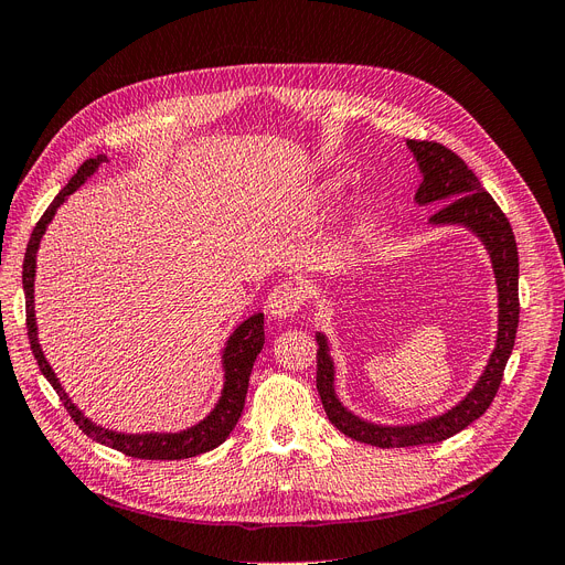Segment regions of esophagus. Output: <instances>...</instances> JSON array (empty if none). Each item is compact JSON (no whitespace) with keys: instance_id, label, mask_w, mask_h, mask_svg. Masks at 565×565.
Segmentation results:
<instances>
[{"instance_id":"esophagus-1","label":"esophagus","mask_w":565,"mask_h":565,"mask_svg":"<svg viewBox=\"0 0 565 565\" xmlns=\"http://www.w3.org/2000/svg\"><path fill=\"white\" fill-rule=\"evenodd\" d=\"M302 302H305L302 290L294 284L284 281L269 290L267 311H269V317H275V319H288V317L298 315Z\"/></svg>"}]
</instances>
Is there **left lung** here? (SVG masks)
I'll return each instance as SVG.
<instances>
[{
	"label": "left lung",
	"instance_id": "1",
	"mask_svg": "<svg viewBox=\"0 0 565 565\" xmlns=\"http://www.w3.org/2000/svg\"><path fill=\"white\" fill-rule=\"evenodd\" d=\"M407 146L419 162L424 177L414 200L419 204L440 206V212L430 216V223L463 225L472 230L489 250L498 286V338L482 377L456 407L419 424L380 426L351 414L340 403L335 393V365H332L328 353V340L323 332H317V388L330 424L351 440L380 449L435 445L477 422L489 409L500 382H503L519 326V254L508 216L500 212L495 200L484 191L472 170H468V164L447 146L416 139H407Z\"/></svg>",
	"mask_w": 565,
	"mask_h": 565
}]
</instances>
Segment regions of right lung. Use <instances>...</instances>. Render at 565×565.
<instances>
[{"instance_id":"1","label":"right lung","mask_w":565,"mask_h":565,"mask_svg":"<svg viewBox=\"0 0 565 565\" xmlns=\"http://www.w3.org/2000/svg\"><path fill=\"white\" fill-rule=\"evenodd\" d=\"M107 162V156H97L83 162L76 174L70 179V183L62 188L57 198L51 202V206L44 212V216L39 218L36 227L32 230V237L28 242L25 250V260H23V290H25V309H28V338L34 359L39 363V370L44 372V377L51 382V386L57 391L62 405L67 407L70 416L74 424L93 437L95 443L107 445L116 451H122L125 456L132 458H146V461H179V458H191L200 456L204 451H212L218 445L225 443V437L233 433L237 426L244 401H246V391H248V377L250 370H254V363L258 359V353L265 344V330H263V315L248 317L244 323L235 328L233 335H230L225 349H223V372H225V382L221 398L216 407L209 412L204 419L191 428H185L181 433H116L109 428H102L93 424L88 416H83V412L72 403L65 388L60 386L53 367L49 365L44 351L39 347V335H36V319H34V271H36V250L39 242L44 237L49 223L53 221L57 206L72 195L78 185L86 183L88 177L95 174L99 164Z\"/></svg>"}]
</instances>
